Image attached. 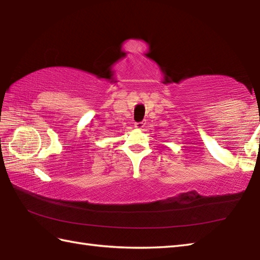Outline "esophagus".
Instances as JSON below:
<instances>
[{"mask_svg": "<svg viewBox=\"0 0 260 260\" xmlns=\"http://www.w3.org/2000/svg\"><path fill=\"white\" fill-rule=\"evenodd\" d=\"M145 126V123H144V121H137V123H135V127H136V128H143V127H144Z\"/></svg>", "mask_w": 260, "mask_h": 260, "instance_id": "34e87169", "label": "esophagus"}]
</instances>
